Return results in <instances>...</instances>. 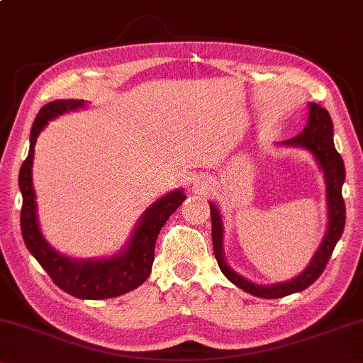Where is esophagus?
Returning a JSON list of instances; mask_svg holds the SVG:
<instances>
[{"label":"esophagus","instance_id":"1","mask_svg":"<svg viewBox=\"0 0 363 363\" xmlns=\"http://www.w3.org/2000/svg\"><path fill=\"white\" fill-rule=\"evenodd\" d=\"M199 187H202V184H201V186H199Z\"/></svg>","mask_w":363,"mask_h":363}]
</instances>
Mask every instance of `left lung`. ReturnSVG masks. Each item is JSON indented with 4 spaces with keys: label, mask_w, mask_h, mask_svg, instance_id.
<instances>
[{
    "label": "left lung",
    "mask_w": 363,
    "mask_h": 363,
    "mask_svg": "<svg viewBox=\"0 0 363 363\" xmlns=\"http://www.w3.org/2000/svg\"><path fill=\"white\" fill-rule=\"evenodd\" d=\"M280 146L303 147L306 151L311 152L317 161L318 167L322 169L323 179H325L328 216L327 232L318 249L315 250V254H313V257L311 259V262L297 277L286 280V282L262 286V284L250 282L249 279L235 272L227 264L224 257V222H222V216L214 202H209L212 219V244H214V255L222 274L234 286L252 294L255 297L262 298L286 297L291 296V294L306 291L308 286H312L320 277L323 269H325L328 259H330L333 249H335L337 242L342 238V232H344L345 227V202L344 197H342V186H344L345 181V166L340 154L337 152L335 144H333V124L328 111L315 103H308L307 125L302 129L298 136L280 143Z\"/></svg>",
    "instance_id": "1"
}]
</instances>
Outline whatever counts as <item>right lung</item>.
Wrapping results in <instances>:
<instances>
[{
  "instance_id": "add662e5",
  "label": "right lung",
  "mask_w": 363,
  "mask_h": 363,
  "mask_svg": "<svg viewBox=\"0 0 363 363\" xmlns=\"http://www.w3.org/2000/svg\"><path fill=\"white\" fill-rule=\"evenodd\" d=\"M86 108L83 99H56L43 106L33 123L30 134V152L19 169V191L23 196L21 232L33 257H35L52 282L62 291L77 298L99 301L131 292L149 277L154 262L156 239L166 220L186 199L184 191L167 192L152 202L139 217L131 238L119 252L103 259L67 257L51 247L40 230L38 211L33 187V159L40 133L48 121L60 118L61 114Z\"/></svg>"
}]
</instances>
